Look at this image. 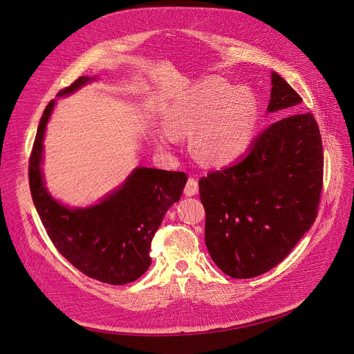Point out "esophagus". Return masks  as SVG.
Segmentation results:
<instances>
[{
    "label": "esophagus",
    "mask_w": 354,
    "mask_h": 354,
    "mask_svg": "<svg viewBox=\"0 0 354 354\" xmlns=\"http://www.w3.org/2000/svg\"><path fill=\"white\" fill-rule=\"evenodd\" d=\"M199 192V185L195 178H189L185 186V195L186 196H195Z\"/></svg>",
    "instance_id": "1"
}]
</instances>
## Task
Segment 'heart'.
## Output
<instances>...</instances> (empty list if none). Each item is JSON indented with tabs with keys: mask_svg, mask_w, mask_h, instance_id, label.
<instances>
[{
	"mask_svg": "<svg viewBox=\"0 0 354 354\" xmlns=\"http://www.w3.org/2000/svg\"><path fill=\"white\" fill-rule=\"evenodd\" d=\"M257 122V104L246 88L207 78L174 100L163 118L162 145L192 135L191 149L203 163L227 165L250 148Z\"/></svg>",
	"mask_w": 354,
	"mask_h": 354,
	"instance_id": "heart-1",
	"label": "heart"
}]
</instances>
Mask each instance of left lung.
Wrapping results in <instances>:
<instances>
[{"mask_svg": "<svg viewBox=\"0 0 354 354\" xmlns=\"http://www.w3.org/2000/svg\"><path fill=\"white\" fill-rule=\"evenodd\" d=\"M270 78L268 112L290 115L266 128L236 163L199 180L206 248L234 279L283 261L313 225L323 186L319 125L310 112H297L301 98L283 78Z\"/></svg>", "mask_w": 354, "mask_h": 354, "instance_id": "8db88e82", "label": "left lung"}]
</instances>
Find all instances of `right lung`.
<instances>
[{"label":"right lung","instance_id":"1","mask_svg":"<svg viewBox=\"0 0 354 354\" xmlns=\"http://www.w3.org/2000/svg\"><path fill=\"white\" fill-rule=\"evenodd\" d=\"M95 77H80L58 92L69 95ZM55 105H46L30 158V189L50 239L66 261L86 276L109 285H125L151 266V242L167 210L180 199L183 172L135 168L127 180L100 203L68 207L46 191L42 151L46 124Z\"/></svg>","mask_w":354,"mask_h":354}]
</instances>
